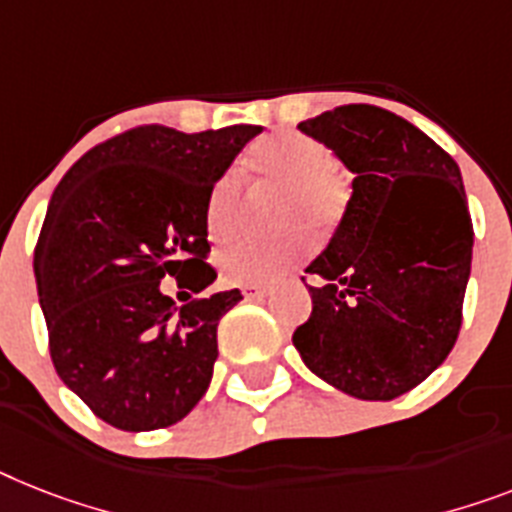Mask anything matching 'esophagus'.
<instances>
[{"mask_svg":"<svg viewBox=\"0 0 512 512\" xmlns=\"http://www.w3.org/2000/svg\"><path fill=\"white\" fill-rule=\"evenodd\" d=\"M240 290L246 295V301H256V298H264L266 295V285H259V282H246Z\"/></svg>","mask_w":512,"mask_h":512,"instance_id":"obj_1","label":"esophagus"}]
</instances>
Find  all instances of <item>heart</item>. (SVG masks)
Returning a JSON list of instances; mask_svg holds the SVG:
<instances>
[{
    "label": "heart",
    "instance_id": "b5f03b06",
    "mask_svg": "<svg viewBox=\"0 0 512 512\" xmlns=\"http://www.w3.org/2000/svg\"><path fill=\"white\" fill-rule=\"evenodd\" d=\"M246 167L259 183L285 188L282 222H306L327 227L340 214L345 201V183L332 151L322 141L303 133H277L259 141L248 151ZM240 214V180L225 172L211 185L204 206L206 232L222 243L235 232ZM306 251L303 235L285 238H240L219 253V266L230 282H269L280 277Z\"/></svg>",
    "mask_w": 512,
    "mask_h": 512
}]
</instances>
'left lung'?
<instances>
[{"instance_id": "left-lung-1", "label": "left lung", "mask_w": 512, "mask_h": 512, "mask_svg": "<svg viewBox=\"0 0 512 512\" xmlns=\"http://www.w3.org/2000/svg\"><path fill=\"white\" fill-rule=\"evenodd\" d=\"M301 130L353 172L311 316L295 329L303 363L361 400H392L442 366L463 324L474 225L455 159L374 104H345ZM306 280V277H303Z\"/></svg>"}]
</instances>
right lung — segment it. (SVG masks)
<instances>
[{
    "instance_id": "right-lung-1",
    "label": "right lung",
    "mask_w": 512,
    "mask_h": 512,
    "mask_svg": "<svg viewBox=\"0 0 512 512\" xmlns=\"http://www.w3.org/2000/svg\"><path fill=\"white\" fill-rule=\"evenodd\" d=\"M256 133L138 125L86 151L54 188L33 251L49 353L59 379L114 429H164L204 398L219 319L243 295L177 308L162 280L190 293L217 280L206 196Z\"/></svg>"
}]
</instances>
